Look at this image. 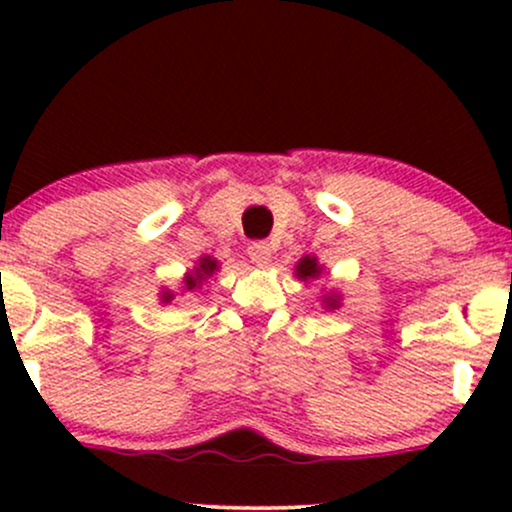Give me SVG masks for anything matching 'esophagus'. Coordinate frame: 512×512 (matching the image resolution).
<instances>
[{
  "label": "esophagus",
  "instance_id": "obj_1",
  "mask_svg": "<svg viewBox=\"0 0 512 512\" xmlns=\"http://www.w3.org/2000/svg\"><path fill=\"white\" fill-rule=\"evenodd\" d=\"M248 252H250L252 262H257V264H267V262H269V257H272V245H269L267 240H252L250 248H248Z\"/></svg>",
  "mask_w": 512,
  "mask_h": 512
}]
</instances>
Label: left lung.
I'll use <instances>...</instances> for the list:
<instances>
[{"label": "left lung", "instance_id": "1", "mask_svg": "<svg viewBox=\"0 0 512 512\" xmlns=\"http://www.w3.org/2000/svg\"><path fill=\"white\" fill-rule=\"evenodd\" d=\"M296 276H301L303 281L320 276V267H317L315 257H303V260L298 262V267H296ZM327 305H330V308H334V305H337V301H332V298H330V301H327Z\"/></svg>", "mask_w": 512, "mask_h": 512}]
</instances>
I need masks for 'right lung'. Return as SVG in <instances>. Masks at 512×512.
Returning a JSON list of instances; mask_svg holds the SVG:
<instances>
[{"mask_svg":"<svg viewBox=\"0 0 512 512\" xmlns=\"http://www.w3.org/2000/svg\"><path fill=\"white\" fill-rule=\"evenodd\" d=\"M216 269V262L209 260V257H202V262H199V267L195 269V274H187L185 276V289L187 291H195L199 289V284H202L207 276H211V272ZM170 298H173V293H163V301L170 303Z\"/></svg>","mask_w":512,"mask_h":512,"instance_id":"add662e5","label":"right lung"}]
</instances>
